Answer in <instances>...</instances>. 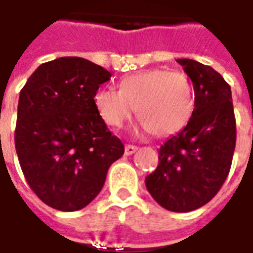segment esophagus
Instances as JSON below:
<instances>
[{"label":"esophagus","mask_w":253,"mask_h":253,"mask_svg":"<svg viewBox=\"0 0 253 253\" xmlns=\"http://www.w3.org/2000/svg\"><path fill=\"white\" fill-rule=\"evenodd\" d=\"M136 150H138V147H136V146H131V144H126V146H125V155H127V156H130V155L134 154V152Z\"/></svg>","instance_id":"esophagus-1"}]
</instances>
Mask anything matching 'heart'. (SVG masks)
Masks as SVG:
<instances>
[{
	"instance_id": "heart-1",
	"label": "heart",
	"mask_w": 253,
	"mask_h": 253,
	"mask_svg": "<svg viewBox=\"0 0 253 253\" xmlns=\"http://www.w3.org/2000/svg\"><path fill=\"white\" fill-rule=\"evenodd\" d=\"M118 86L119 90L103 87L94 95L95 109L110 127H122L135 109L140 128L166 138L192 118L194 91L184 73L151 69L123 77Z\"/></svg>"
}]
</instances>
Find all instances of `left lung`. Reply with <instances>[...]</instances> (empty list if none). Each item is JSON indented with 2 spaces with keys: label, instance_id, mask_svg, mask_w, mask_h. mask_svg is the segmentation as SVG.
Returning a JSON list of instances; mask_svg holds the SVG:
<instances>
[{
  "label": "left lung",
  "instance_id": "left-lung-1",
  "mask_svg": "<svg viewBox=\"0 0 253 253\" xmlns=\"http://www.w3.org/2000/svg\"><path fill=\"white\" fill-rule=\"evenodd\" d=\"M194 87L188 125L159 150V166L146 177L156 202L169 211L188 212L219 192L231 168L236 123L231 87L209 65L177 59Z\"/></svg>",
  "mask_w": 253,
  "mask_h": 253
}]
</instances>
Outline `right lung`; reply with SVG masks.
Instances as JSON below:
<instances>
[{
	"label": "right lung",
	"mask_w": 253,
	"mask_h": 253,
	"mask_svg": "<svg viewBox=\"0 0 253 253\" xmlns=\"http://www.w3.org/2000/svg\"><path fill=\"white\" fill-rule=\"evenodd\" d=\"M111 73L83 57L39 65L19 94L15 151L33 192L60 211H76L101 192L125 147L94 105Z\"/></svg>",
	"instance_id": "add662e5"
}]
</instances>
